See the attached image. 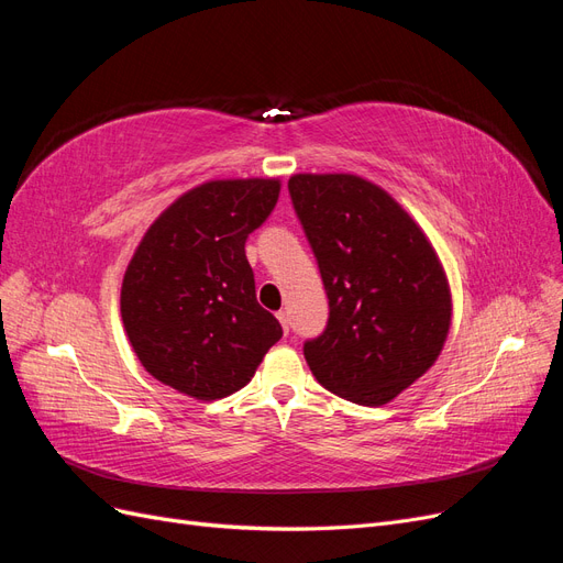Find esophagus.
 <instances>
[{"label":"esophagus","mask_w":563,"mask_h":563,"mask_svg":"<svg viewBox=\"0 0 563 563\" xmlns=\"http://www.w3.org/2000/svg\"><path fill=\"white\" fill-rule=\"evenodd\" d=\"M277 319H279V323H282L284 333H288V329H291V319H288V312H286V310H279V312H277Z\"/></svg>","instance_id":"esophagus-1"}]
</instances>
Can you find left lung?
<instances>
[{"label": "left lung", "mask_w": 563, "mask_h": 563, "mask_svg": "<svg viewBox=\"0 0 563 563\" xmlns=\"http://www.w3.org/2000/svg\"><path fill=\"white\" fill-rule=\"evenodd\" d=\"M296 216L329 296V321L302 354L319 385L380 406L418 380L451 327V294L434 249L378 185L350 174L288 180Z\"/></svg>", "instance_id": "obj_1"}]
</instances>
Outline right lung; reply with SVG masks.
<instances>
[{
  "label": "right lung",
  "mask_w": 563,
  "mask_h": 563,
  "mask_svg": "<svg viewBox=\"0 0 563 563\" xmlns=\"http://www.w3.org/2000/svg\"><path fill=\"white\" fill-rule=\"evenodd\" d=\"M279 180H211L168 207L135 249L122 319L141 364L201 401L242 389L282 338L255 300L246 240L269 218Z\"/></svg>",
  "instance_id": "obj_1"
}]
</instances>
